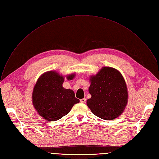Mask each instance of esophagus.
<instances>
[{"mask_svg":"<svg viewBox=\"0 0 159 159\" xmlns=\"http://www.w3.org/2000/svg\"><path fill=\"white\" fill-rule=\"evenodd\" d=\"M80 102H81V103H85V101H86V99H85V98L81 99L80 100Z\"/></svg>","mask_w":159,"mask_h":159,"instance_id":"obj_1","label":"esophagus"}]
</instances>
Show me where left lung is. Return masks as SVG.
<instances>
[{"label":"left lung","mask_w":159,"mask_h":159,"mask_svg":"<svg viewBox=\"0 0 159 159\" xmlns=\"http://www.w3.org/2000/svg\"><path fill=\"white\" fill-rule=\"evenodd\" d=\"M87 105L96 116L112 120L120 116L128 102V90L121 74L114 68L104 66L90 77Z\"/></svg>","instance_id":"obj_1"}]
</instances>
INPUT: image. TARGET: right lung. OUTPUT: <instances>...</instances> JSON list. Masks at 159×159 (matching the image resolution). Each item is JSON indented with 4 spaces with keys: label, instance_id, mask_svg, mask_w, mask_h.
<instances>
[{
    "label": "right lung",
    "instance_id": "obj_1",
    "mask_svg": "<svg viewBox=\"0 0 159 159\" xmlns=\"http://www.w3.org/2000/svg\"><path fill=\"white\" fill-rule=\"evenodd\" d=\"M75 74L66 76L72 80ZM64 77L55 71H48L38 79L33 91L32 102L38 115L43 119L55 121L69 113L79 99L71 89L63 87Z\"/></svg>",
    "mask_w": 159,
    "mask_h": 159
}]
</instances>
